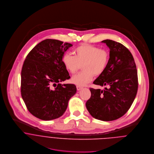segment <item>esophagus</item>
Instances as JSON below:
<instances>
[{
    "label": "esophagus",
    "mask_w": 154,
    "mask_h": 154,
    "mask_svg": "<svg viewBox=\"0 0 154 154\" xmlns=\"http://www.w3.org/2000/svg\"><path fill=\"white\" fill-rule=\"evenodd\" d=\"M76 88H77V90H78V91H80V90H81L82 89H83V87H80V86H76Z\"/></svg>",
    "instance_id": "34e87169"
}]
</instances>
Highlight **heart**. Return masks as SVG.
I'll return each mask as SVG.
<instances>
[{"instance_id":"b5f03b06","label":"heart","mask_w":154,"mask_h":154,"mask_svg":"<svg viewBox=\"0 0 154 154\" xmlns=\"http://www.w3.org/2000/svg\"><path fill=\"white\" fill-rule=\"evenodd\" d=\"M74 55L65 53L61 59L65 69L71 74L75 73L82 65L83 71L73 76L71 82L80 87L90 82L94 75H101L106 69L109 60V52L105 49L84 44L73 50Z\"/></svg>"}]
</instances>
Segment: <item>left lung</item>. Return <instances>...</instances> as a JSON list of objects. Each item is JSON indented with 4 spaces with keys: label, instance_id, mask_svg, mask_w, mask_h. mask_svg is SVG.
I'll use <instances>...</instances> for the list:
<instances>
[{
    "label": "left lung",
    "instance_id": "left-lung-1",
    "mask_svg": "<svg viewBox=\"0 0 154 154\" xmlns=\"http://www.w3.org/2000/svg\"><path fill=\"white\" fill-rule=\"evenodd\" d=\"M102 42L110 50V60L93 84L108 88H90L91 96L86 107L94 118L110 121L122 116L134 102L138 89L137 72L134 58L125 47L109 39Z\"/></svg>",
    "mask_w": 154,
    "mask_h": 154
}]
</instances>
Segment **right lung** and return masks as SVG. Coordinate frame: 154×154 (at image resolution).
<instances>
[{"label": "right lung", "mask_w": 154, "mask_h": 154, "mask_svg": "<svg viewBox=\"0 0 154 154\" xmlns=\"http://www.w3.org/2000/svg\"><path fill=\"white\" fill-rule=\"evenodd\" d=\"M72 46L56 39H45L24 60L21 73V96L28 110L40 119L50 121L62 116L76 93L74 84L60 83L70 78L61 59Z\"/></svg>", "instance_id": "1"}]
</instances>
